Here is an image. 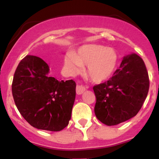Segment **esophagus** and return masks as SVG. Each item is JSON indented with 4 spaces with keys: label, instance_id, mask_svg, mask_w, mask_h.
<instances>
[{
    "label": "esophagus",
    "instance_id": "34e87169",
    "mask_svg": "<svg viewBox=\"0 0 159 159\" xmlns=\"http://www.w3.org/2000/svg\"><path fill=\"white\" fill-rule=\"evenodd\" d=\"M85 88L82 85H77L76 86V94L77 95H81L85 92Z\"/></svg>",
    "mask_w": 159,
    "mask_h": 159
}]
</instances>
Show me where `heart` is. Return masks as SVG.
I'll return each instance as SVG.
<instances>
[{"instance_id": "heart-1", "label": "heart", "mask_w": 159, "mask_h": 159, "mask_svg": "<svg viewBox=\"0 0 159 159\" xmlns=\"http://www.w3.org/2000/svg\"><path fill=\"white\" fill-rule=\"evenodd\" d=\"M117 62L116 50L100 44L83 45L75 53H67L64 58V65L70 74L75 75L80 71L82 66H86L87 75L95 83L110 78Z\"/></svg>"}]
</instances>
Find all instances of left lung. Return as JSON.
Segmentation results:
<instances>
[{
  "instance_id": "1",
  "label": "left lung",
  "mask_w": 159,
  "mask_h": 159,
  "mask_svg": "<svg viewBox=\"0 0 159 159\" xmlns=\"http://www.w3.org/2000/svg\"><path fill=\"white\" fill-rule=\"evenodd\" d=\"M149 86L148 72L143 59L136 54L124 57L109 80L93 87L95 116L107 126L131 119L141 109Z\"/></svg>"
}]
</instances>
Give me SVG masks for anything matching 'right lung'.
<instances>
[{
	"mask_svg": "<svg viewBox=\"0 0 159 159\" xmlns=\"http://www.w3.org/2000/svg\"><path fill=\"white\" fill-rule=\"evenodd\" d=\"M42 59L26 56L14 73L12 92L24 119L35 128L60 131L71 119L75 98V82L49 75Z\"/></svg>",
	"mask_w": 159,
	"mask_h": 159,
	"instance_id": "obj_1",
	"label": "right lung"
}]
</instances>
